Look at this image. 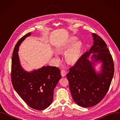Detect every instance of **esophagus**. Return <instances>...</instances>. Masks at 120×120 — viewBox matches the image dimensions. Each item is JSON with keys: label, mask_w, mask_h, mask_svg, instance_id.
I'll return each instance as SVG.
<instances>
[{"label": "esophagus", "mask_w": 120, "mask_h": 120, "mask_svg": "<svg viewBox=\"0 0 120 120\" xmlns=\"http://www.w3.org/2000/svg\"><path fill=\"white\" fill-rule=\"evenodd\" d=\"M67 74V71L64 70H63L61 71V75L62 77L66 76Z\"/></svg>", "instance_id": "esophagus-1"}]
</instances>
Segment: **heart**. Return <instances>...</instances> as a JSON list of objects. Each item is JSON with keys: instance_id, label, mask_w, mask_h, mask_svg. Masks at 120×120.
I'll return each instance as SVG.
<instances>
[{"instance_id": "1", "label": "heart", "mask_w": 120, "mask_h": 120, "mask_svg": "<svg viewBox=\"0 0 120 120\" xmlns=\"http://www.w3.org/2000/svg\"><path fill=\"white\" fill-rule=\"evenodd\" d=\"M76 40L77 38L76 37L71 38L65 45L64 49L66 50L69 49L75 44ZM82 47V43L80 41H78L71 49L67 51L64 55V57L68 63L74 64L78 60L81 52Z\"/></svg>"}]
</instances>
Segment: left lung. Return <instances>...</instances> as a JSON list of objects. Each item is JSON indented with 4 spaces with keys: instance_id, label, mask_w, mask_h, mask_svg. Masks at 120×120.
Here are the masks:
<instances>
[{
    "instance_id": "8db88e82",
    "label": "left lung",
    "mask_w": 120,
    "mask_h": 120,
    "mask_svg": "<svg viewBox=\"0 0 120 120\" xmlns=\"http://www.w3.org/2000/svg\"><path fill=\"white\" fill-rule=\"evenodd\" d=\"M93 45L89 51L80 57L75 65L69 69L67 77L72 98L77 105L84 108L94 106L101 101L107 93L114 74V64L107 45L102 39L92 34ZM91 53V62L88 57ZM98 61L103 63L102 72L97 74L93 67Z\"/></svg>"
}]
</instances>
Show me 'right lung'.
Wrapping results in <instances>:
<instances>
[{"instance_id":"obj_1","label":"right lung","mask_w":120,"mask_h":120,"mask_svg":"<svg viewBox=\"0 0 120 120\" xmlns=\"http://www.w3.org/2000/svg\"><path fill=\"white\" fill-rule=\"evenodd\" d=\"M30 35L31 32L24 35L15 45L11 59V80L15 90L26 104L41 111L52 102L54 89L61 76L60 69L56 67L44 66L31 72L22 69L18 53L19 47Z\"/></svg>"}]
</instances>
